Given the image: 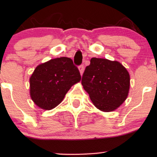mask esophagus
<instances>
[{
	"mask_svg": "<svg viewBox=\"0 0 157 157\" xmlns=\"http://www.w3.org/2000/svg\"><path fill=\"white\" fill-rule=\"evenodd\" d=\"M84 65H80V66H79V70H80V75H82V73H83V71H84Z\"/></svg>",
	"mask_w": 157,
	"mask_h": 157,
	"instance_id": "34e87169",
	"label": "esophagus"
}]
</instances>
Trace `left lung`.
I'll use <instances>...</instances> for the list:
<instances>
[{
  "label": "left lung",
  "instance_id": "1",
  "mask_svg": "<svg viewBox=\"0 0 157 157\" xmlns=\"http://www.w3.org/2000/svg\"><path fill=\"white\" fill-rule=\"evenodd\" d=\"M82 77L84 89L100 111H114L127 98L130 76L126 68L117 61L107 59H91Z\"/></svg>",
  "mask_w": 157,
  "mask_h": 157
}]
</instances>
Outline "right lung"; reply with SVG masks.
Masks as SVG:
<instances>
[{
	"label": "right lung",
	"mask_w": 157,
	"mask_h": 157,
	"mask_svg": "<svg viewBox=\"0 0 157 157\" xmlns=\"http://www.w3.org/2000/svg\"><path fill=\"white\" fill-rule=\"evenodd\" d=\"M80 80L78 68L71 58L52 59L37 66L30 77L32 100L40 109H54L62 102L70 88Z\"/></svg>",
	"instance_id": "right-lung-1"
}]
</instances>
